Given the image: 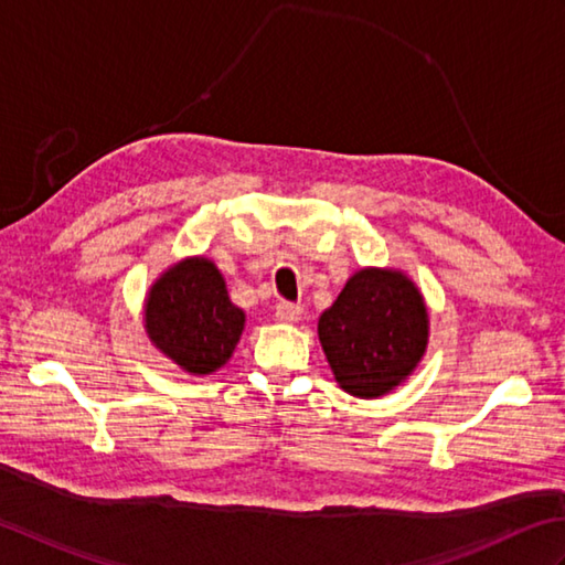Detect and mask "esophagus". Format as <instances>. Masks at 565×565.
<instances>
[{"mask_svg": "<svg viewBox=\"0 0 565 565\" xmlns=\"http://www.w3.org/2000/svg\"><path fill=\"white\" fill-rule=\"evenodd\" d=\"M275 317H278L282 324H297V321L302 319V307L292 302H280L275 307Z\"/></svg>", "mask_w": 565, "mask_h": 565, "instance_id": "34e87169", "label": "esophagus"}]
</instances>
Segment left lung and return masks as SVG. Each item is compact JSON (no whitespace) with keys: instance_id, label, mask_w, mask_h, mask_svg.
I'll return each instance as SVG.
<instances>
[{"instance_id":"8db88e82","label":"left lung","mask_w":565,"mask_h":565,"mask_svg":"<svg viewBox=\"0 0 565 565\" xmlns=\"http://www.w3.org/2000/svg\"><path fill=\"white\" fill-rule=\"evenodd\" d=\"M343 393L377 399L417 371L429 343V309L405 270L361 268L317 324Z\"/></svg>"}]
</instances>
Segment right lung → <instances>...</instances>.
<instances>
[{
    "label": "right lung",
    "mask_w": 565,
    "mask_h": 565,
    "mask_svg": "<svg viewBox=\"0 0 565 565\" xmlns=\"http://www.w3.org/2000/svg\"><path fill=\"white\" fill-rule=\"evenodd\" d=\"M246 327L214 260L188 256L158 275L143 299L148 341L190 375H212L234 355Z\"/></svg>",
    "instance_id": "add662e5"
}]
</instances>
